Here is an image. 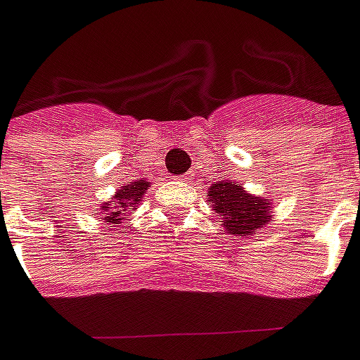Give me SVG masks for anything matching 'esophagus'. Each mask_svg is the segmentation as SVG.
Returning <instances> with one entry per match:
<instances>
[{
	"instance_id": "esophagus-1",
	"label": "esophagus",
	"mask_w": 360,
	"mask_h": 360,
	"mask_svg": "<svg viewBox=\"0 0 360 360\" xmlns=\"http://www.w3.org/2000/svg\"><path fill=\"white\" fill-rule=\"evenodd\" d=\"M182 180L184 182H191V180H193V172H186L182 176Z\"/></svg>"
}]
</instances>
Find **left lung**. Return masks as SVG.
Returning a JSON list of instances; mask_svg holds the SVG:
<instances>
[{
	"mask_svg": "<svg viewBox=\"0 0 360 360\" xmlns=\"http://www.w3.org/2000/svg\"><path fill=\"white\" fill-rule=\"evenodd\" d=\"M209 202L221 218L229 235H254L271 221V207L267 199L247 193L239 182L221 180L209 188Z\"/></svg>",
	"mask_w": 360,
	"mask_h": 360,
	"instance_id": "left-lung-1",
	"label": "left lung"
}]
</instances>
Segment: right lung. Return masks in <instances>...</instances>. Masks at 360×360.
Here are the masks:
<instances>
[{"label":"right lung","mask_w":360,"mask_h":360,"mask_svg":"<svg viewBox=\"0 0 360 360\" xmlns=\"http://www.w3.org/2000/svg\"><path fill=\"white\" fill-rule=\"evenodd\" d=\"M148 188H150V182H144V180H136V182L121 186V190L115 191L112 201L104 202V207H102L104 220L110 221V224H119V221L125 220L127 216L131 214L132 207H136L142 201Z\"/></svg>","instance_id":"1"}]
</instances>
